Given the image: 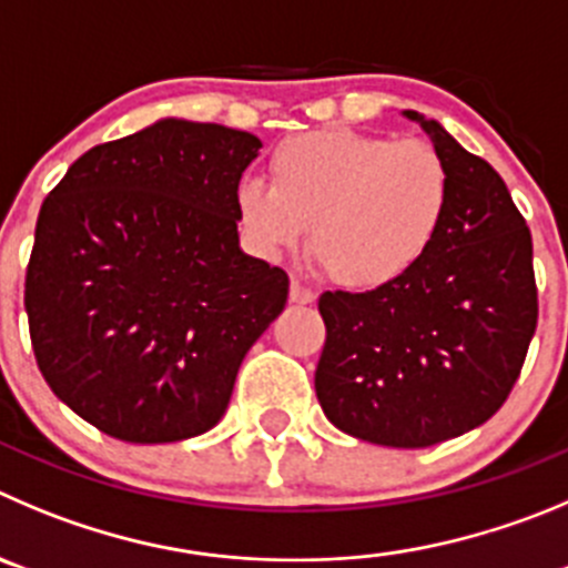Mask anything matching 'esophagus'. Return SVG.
Segmentation results:
<instances>
[{"mask_svg": "<svg viewBox=\"0 0 568 568\" xmlns=\"http://www.w3.org/2000/svg\"><path fill=\"white\" fill-rule=\"evenodd\" d=\"M291 302L294 305H311V302L316 300V291L308 288L305 283H300V280H291Z\"/></svg>", "mask_w": 568, "mask_h": 568, "instance_id": "esophagus-1", "label": "esophagus"}]
</instances>
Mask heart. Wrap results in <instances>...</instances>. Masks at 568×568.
<instances>
[{
    "label": "heart",
    "mask_w": 568,
    "mask_h": 568,
    "mask_svg": "<svg viewBox=\"0 0 568 568\" xmlns=\"http://www.w3.org/2000/svg\"><path fill=\"white\" fill-rule=\"evenodd\" d=\"M272 184H237V221L266 257L311 230V254L344 288L395 283L426 257L443 230L452 173L437 148L349 129L285 140L268 162Z\"/></svg>",
    "instance_id": "1"
}]
</instances>
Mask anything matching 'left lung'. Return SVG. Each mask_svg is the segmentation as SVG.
I'll return each mask as SVG.
<instances>
[{
    "instance_id": "obj_1",
    "label": "left lung",
    "mask_w": 568,
    "mask_h": 568,
    "mask_svg": "<svg viewBox=\"0 0 568 568\" xmlns=\"http://www.w3.org/2000/svg\"><path fill=\"white\" fill-rule=\"evenodd\" d=\"M420 123L452 173V201L426 257L367 294L325 291L316 397L344 434L426 448L490 420L538 325L532 235L510 190L437 120Z\"/></svg>"
}]
</instances>
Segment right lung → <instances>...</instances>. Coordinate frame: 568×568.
Listing matches in <instances>:
<instances>
[{"mask_svg": "<svg viewBox=\"0 0 568 568\" xmlns=\"http://www.w3.org/2000/svg\"><path fill=\"white\" fill-rule=\"evenodd\" d=\"M248 131L159 120L83 153L44 199L24 280L36 362L69 409L125 443L210 432L288 274L243 254Z\"/></svg>", "mask_w": 568, "mask_h": 568, "instance_id": "add662e5", "label": "right lung"}]
</instances>
